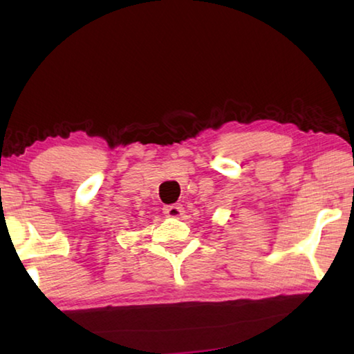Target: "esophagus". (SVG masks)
I'll return each mask as SVG.
<instances>
[{
  "label": "esophagus",
  "mask_w": 354,
  "mask_h": 354,
  "mask_svg": "<svg viewBox=\"0 0 354 354\" xmlns=\"http://www.w3.org/2000/svg\"><path fill=\"white\" fill-rule=\"evenodd\" d=\"M184 209L181 205H169V206H164V214L169 215V217L176 218L179 215H183Z\"/></svg>",
  "instance_id": "34e87169"
}]
</instances>
